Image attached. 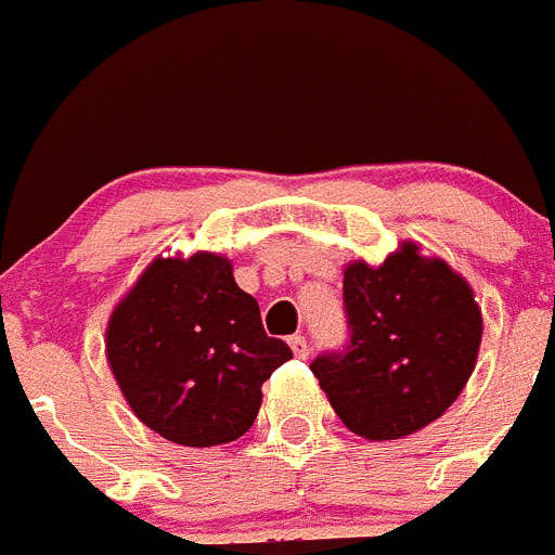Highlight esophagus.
Returning a JSON list of instances; mask_svg holds the SVG:
<instances>
[{"mask_svg":"<svg viewBox=\"0 0 555 555\" xmlns=\"http://www.w3.org/2000/svg\"><path fill=\"white\" fill-rule=\"evenodd\" d=\"M289 348H293V353H296L298 359H307L309 357V343H307V337H301V334H296V337H289Z\"/></svg>","mask_w":555,"mask_h":555,"instance_id":"esophagus-1","label":"esophagus"}]
</instances>
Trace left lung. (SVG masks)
<instances>
[{
	"instance_id": "obj_1",
	"label": "left lung",
	"mask_w": 555,
	"mask_h": 555,
	"mask_svg": "<svg viewBox=\"0 0 555 555\" xmlns=\"http://www.w3.org/2000/svg\"><path fill=\"white\" fill-rule=\"evenodd\" d=\"M348 346L309 367L337 417L373 442L401 439L446 414L476 371L481 309L439 257L403 243L378 268H346Z\"/></svg>"
}]
</instances>
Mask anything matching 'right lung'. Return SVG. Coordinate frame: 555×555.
Instances as JSON below:
<instances>
[{
    "mask_svg": "<svg viewBox=\"0 0 555 555\" xmlns=\"http://www.w3.org/2000/svg\"><path fill=\"white\" fill-rule=\"evenodd\" d=\"M107 362L138 421L188 448L243 437L262 384L293 359L221 254L157 257L107 323Z\"/></svg>",
    "mask_w": 555,
    "mask_h": 555,
    "instance_id": "obj_1",
    "label": "right lung"
}]
</instances>
